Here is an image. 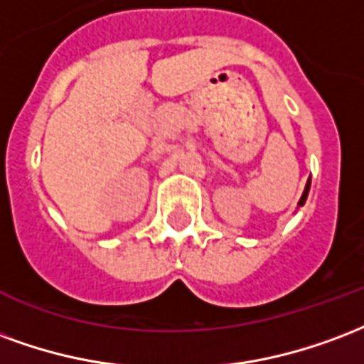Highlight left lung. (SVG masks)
Masks as SVG:
<instances>
[{"instance_id":"obj_1","label":"left lung","mask_w":364,"mask_h":364,"mask_svg":"<svg viewBox=\"0 0 364 364\" xmlns=\"http://www.w3.org/2000/svg\"><path fill=\"white\" fill-rule=\"evenodd\" d=\"M309 192H310V180L306 182V186H304V192H302L301 200H299V208H301V205H304V201H306V198H309Z\"/></svg>"}]
</instances>
